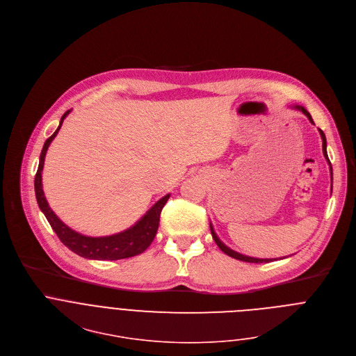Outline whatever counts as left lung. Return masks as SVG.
<instances>
[{"label":"left lung","instance_id":"1","mask_svg":"<svg viewBox=\"0 0 356 356\" xmlns=\"http://www.w3.org/2000/svg\"><path fill=\"white\" fill-rule=\"evenodd\" d=\"M293 108H296V110H300L307 118H309V122L312 123V124H314L313 123V118H312V115H310V113L305 108V107H302V106H298V104H295V106H292ZM318 133H320V136H321V140H323V154H324V158L327 159V162H328V166H330V175H331V191H332V168H331V162H330V159H328V156H327V141H325V136H324V133L321 131V130H318ZM209 227H211V234H212V238H213V241H215V243L218 245V248L225 253V254H227L229 257H233V259H236V260H241V261H246V263H270V261H274V260H277V259H256V257H249V256H245V254H241V253H238V252H234V250H232V249H229L223 242H220V239L218 238L216 236V233H215V230H213V226L209 223Z\"/></svg>","mask_w":356,"mask_h":356}]
</instances>
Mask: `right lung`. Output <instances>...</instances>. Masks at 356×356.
Wrapping results in <instances>:
<instances>
[{"label": "right lung", "instance_id": "obj_1", "mask_svg": "<svg viewBox=\"0 0 356 356\" xmlns=\"http://www.w3.org/2000/svg\"><path fill=\"white\" fill-rule=\"evenodd\" d=\"M68 113H70V110L63 114L61 120H60V126L57 127L54 134L46 140L42 154H40L39 168H38V173L35 176V193H36V200H38L39 208L47 218L53 230L58 236V239L71 252L76 253L78 256H81L83 259L122 260V259H129V257H134V256L144 253L149 248L152 241L155 239L162 208L168 202L170 194H166L158 202H155L147 211V213L144 216H141V219L137 220L129 229L110 234V236H100V238H92V236H85V234H81V233L72 230L49 207V202L43 193V184H42V172H43L44 158H46V152H47L51 141L58 134L64 118L68 115Z\"/></svg>", "mask_w": 356, "mask_h": 356}]
</instances>
